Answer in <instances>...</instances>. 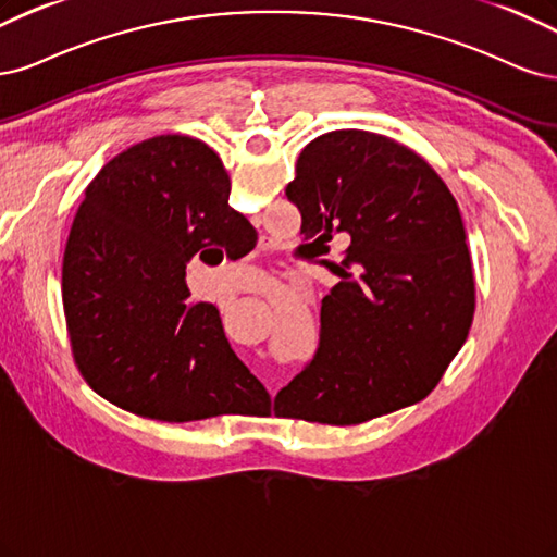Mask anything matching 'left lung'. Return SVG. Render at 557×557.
Here are the masks:
<instances>
[{
  "instance_id": "8db88e82",
  "label": "left lung",
  "mask_w": 557,
  "mask_h": 557,
  "mask_svg": "<svg viewBox=\"0 0 557 557\" xmlns=\"http://www.w3.org/2000/svg\"><path fill=\"white\" fill-rule=\"evenodd\" d=\"M286 199L302 240L329 255L347 240L321 300L312 363L275 398V414L356 425L414 405L437 386L474 319L462 214L414 150L382 134L337 129L302 148Z\"/></svg>"
}]
</instances>
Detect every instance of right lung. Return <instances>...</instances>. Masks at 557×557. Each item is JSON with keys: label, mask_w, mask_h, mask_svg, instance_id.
<instances>
[{"label": "right lung", "mask_w": 557, "mask_h": 557, "mask_svg": "<svg viewBox=\"0 0 557 557\" xmlns=\"http://www.w3.org/2000/svg\"><path fill=\"white\" fill-rule=\"evenodd\" d=\"M228 194L218 152L181 134L136 143L85 189L62 261L66 331L85 382L132 414L189 423L271 400L185 280L194 255L257 243Z\"/></svg>", "instance_id": "obj_1"}]
</instances>
